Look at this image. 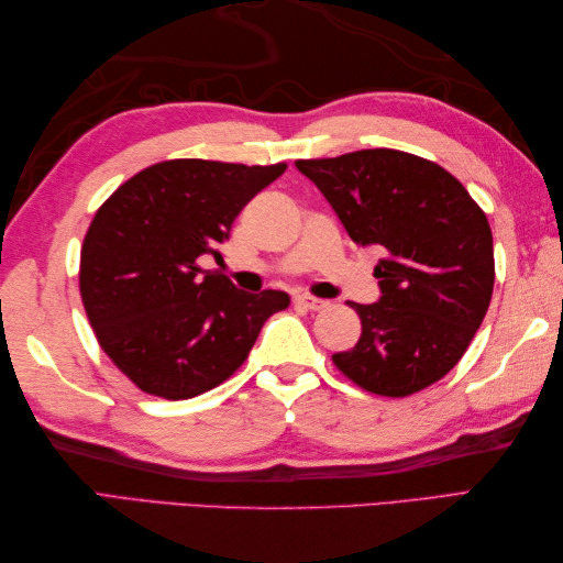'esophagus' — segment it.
I'll use <instances>...</instances> for the list:
<instances>
[{"instance_id":"1","label":"esophagus","mask_w":563,"mask_h":563,"mask_svg":"<svg viewBox=\"0 0 563 563\" xmlns=\"http://www.w3.org/2000/svg\"><path fill=\"white\" fill-rule=\"evenodd\" d=\"M295 305L297 307H305V309H312V312H319V309L329 307L327 300H321V297H314V295H307V292H300L295 297Z\"/></svg>"}]
</instances>
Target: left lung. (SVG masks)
<instances>
[{"label": "left lung", "instance_id": "8db88e82", "mask_svg": "<svg viewBox=\"0 0 563 563\" xmlns=\"http://www.w3.org/2000/svg\"><path fill=\"white\" fill-rule=\"evenodd\" d=\"M355 244L375 246L379 300L349 302L363 333L333 353L341 373L379 397H409L445 377L482 327L494 292V236L484 210L435 162L361 150L295 162Z\"/></svg>", "mask_w": 563, "mask_h": 563}]
</instances>
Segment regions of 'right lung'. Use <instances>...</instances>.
Listing matches in <instances>:
<instances>
[{"mask_svg":"<svg viewBox=\"0 0 563 563\" xmlns=\"http://www.w3.org/2000/svg\"><path fill=\"white\" fill-rule=\"evenodd\" d=\"M285 169L159 162L93 214L81 244V302L103 353L142 391L178 401L222 385L266 319L288 309V292L251 295L198 266L206 254L222 263L236 214Z\"/></svg>","mask_w":563,"mask_h":563,"instance_id":"1","label":"right lung"}]
</instances>
